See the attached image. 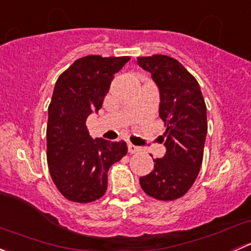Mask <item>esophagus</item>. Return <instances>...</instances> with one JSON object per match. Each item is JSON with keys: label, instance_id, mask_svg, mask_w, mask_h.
Returning a JSON list of instances; mask_svg holds the SVG:
<instances>
[{"label": "esophagus", "instance_id": "34e87169", "mask_svg": "<svg viewBox=\"0 0 251 251\" xmlns=\"http://www.w3.org/2000/svg\"><path fill=\"white\" fill-rule=\"evenodd\" d=\"M127 148H128V151H130V153H138V151H141L140 147L135 146V144H132V143H128Z\"/></svg>", "mask_w": 251, "mask_h": 251}]
</instances>
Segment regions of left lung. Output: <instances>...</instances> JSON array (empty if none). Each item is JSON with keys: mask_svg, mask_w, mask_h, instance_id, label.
I'll list each match as a JSON object with an SVG mask.
<instances>
[{"mask_svg": "<svg viewBox=\"0 0 251 251\" xmlns=\"http://www.w3.org/2000/svg\"><path fill=\"white\" fill-rule=\"evenodd\" d=\"M160 93L159 116L166 126L163 158L154 159L151 174L140 178L142 189L158 201L181 198L193 186L203 163L207 132L206 105L196 77L175 58L138 57Z\"/></svg>", "mask_w": 251, "mask_h": 251, "instance_id": "left-lung-1", "label": "left lung"}]
</instances>
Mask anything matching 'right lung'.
<instances>
[{"mask_svg":"<svg viewBox=\"0 0 251 251\" xmlns=\"http://www.w3.org/2000/svg\"><path fill=\"white\" fill-rule=\"evenodd\" d=\"M128 60L86 55L55 82L48 107L47 164L58 191L68 201L91 203L103 197L108 170L127 153L124 141L93 140L86 120L102 108L114 75Z\"/></svg>","mask_w":251,"mask_h":251,"instance_id":"right-lung-1","label":"right lung"}]
</instances>
